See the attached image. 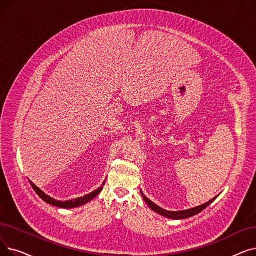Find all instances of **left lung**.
<instances>
[{
	"instance_id": "obj_1",
	"label": "left lung",
	"mask_w": 256,
	"mask_h": 256,
	"mask_svg": "<svg viewBox=\"0 0 256 256\" xmlns=\"http://www.w3.org/2000/svg\"><path fill=\"white\" fill-rule=\"evenodd\" d=\"M141 196H142L144 201H146V203L150 206V208L152 210L154 211V212H157V214H161V216H163L168 218H174V220L187 218H190V216H194V214H198V212H201V211H202L203 209H205L211 202H214V200H216V196H214V198H211L210 201L206 202L205 204H202V205L194 207V208H190V209L181 210V211H168V210H165V209L159 207L158 205H156L154 203H152L150 198H148L146 196H144V194H142V192H141Z\"/></svg>"
}]
</instances>
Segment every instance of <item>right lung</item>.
<instances>
[{"label":"right lung","instance_id":"right-lung-1","mask_svg":"<svg viewBox=\"0 0 256 256\" xmlns=\"http://www.w3.org/2000/svg\"><path fill=\"white\" fill-rule=\"evenodd\" d=\"M31 186L33 190H34V192L38 194V196L42 198L44 201H45L46 203L50 204V205H53V206H58V207H60V208H73V207H77V206H80V205H84L86 203H88V201H92V200L102 192V187H99L98 190L92 192L91 194H86L84 196H80V198H73V200H69V201H56V200L47 196L45 192H42L40 188L38 186H36L34 184H33L31 181H29Z\"/></svg>","mask_w":256,"mask_h":256}]
</instances>
